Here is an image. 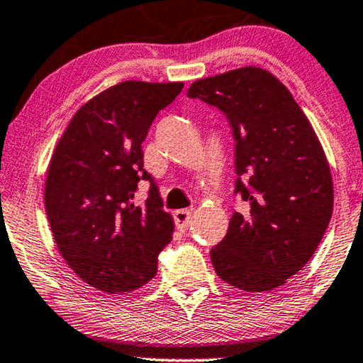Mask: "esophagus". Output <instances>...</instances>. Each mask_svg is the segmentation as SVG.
<instances>
[{
  "mask_svg": "<svg viewBox=\"0 0 363 363\" xmlns=\"http://www.w3.org/2000/svg\"><path fill=\"white\" fill-rule=\"evenodd\" d=\"M173 218H175V225L178 230L185 231L188 226L191 225V211L190 210H177L173 213Z\"/></svg>",
  "mask_w": 363,
  "mask_h": 363,
  "instance_id": "34e87169",
  "label": "esophagus"
}]
</instances>
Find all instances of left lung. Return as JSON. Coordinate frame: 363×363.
I'll use <instances>...</instances> for the list:
<instances>
[{"label":"left lung","instance_id":"left-lung-1","mask_svg":"<svg viewBox=\"0 0 363 363\" xmlns=\"http://www.w3.org/2000/svg\"><path fill=\"white\" fill-rule=\"evenodd\" d=\"M188 97L216 107L235 138V211L211 247L216 274L238 289H276L314 255L329 226L334 186L311 122L282 82L259 67H241L191 84Z\"/></svg>","mask_w":363,"mask_h":363}]
</instances>
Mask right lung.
<instances>
[{
	"label": "right lung",
	"instance_id": "add662e5",
	"mask_svg": "<svg viewBox=\"0 0 363 363\" xmlns=\"http://www.w3.org/2000/svg\"><path fill=\"white\" fill-rule=\"evenodd\" d=\"M182 82L127 81L79 108L49 163L44 200L51 231L72 271L108 294L133 291L157 274L173 220L143 168L142 142ZM151 183L146 203L133 198Z\"/></svg>",
	"mask_w": 363,
	"mask_h": 363
}]
</instances>
